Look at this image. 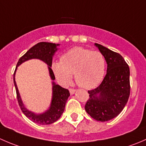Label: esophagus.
<instances>
[{
  "label": "esophagus",
  "instance_id": "esophagus-1",
  "mask_svg": "<svg viewBox=\"0 0 146 146\" xmlns=\"http://www.w3.org/2000/svg\"><path fill=\"white\" fill-rule=\"evenodd\" d=\"M76 90L73 89V88H70V89H69V92H70V95H73V94L76 92Z\"/></svg>",
  "mask_w": 146,
  "mask_h": 146
}]
</instances>
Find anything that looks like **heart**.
<instances>
[{
  "label": "heart",
  "mask_w": 146,
  "mask_h": 146,
  "mask_svg": "<svg viewBox=\"0 0 146 146\" xmlns=\"http://www.w3.org/2000/svg\"><path fill=\"white\" fill-rule=\"evenodd\" d=\"M105 68L106 60L101 52L78 46L65 53L60 62L52 64L54 76L61 85H69L74 74L76 83L85 89L99 85L104 78Z\"/></svg>",
  "instance_id": "1"
}]
</instances>
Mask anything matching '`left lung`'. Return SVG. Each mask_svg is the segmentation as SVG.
<instances>
[{
  "mask_svg": "<svg viewBox=\"0 0 146 146\" xmlns=\"http://www.w3.org/2000/svg\"><path fill=\"white\" fill-rule=\"evenodd\" d=\"M107 64V74L97 88L88 90L89 99L85 109L88 114L100 121L117 117L130 95V70L123 57L104 46L95 43Z\"/></svg>",
  "mask_w": 146,
  "mask_h": 146,
  "instance_id": "1",
  "label": "left lung"
}]
</instances>
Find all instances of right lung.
<instances>
[{
	"label": "right lung",
	"instance_id": "obj_1",
	"mask_svg": "<svg viewBox=\"0 0 146 146\" xmlns=\"http://www.w3.org/2000/svg\"><path fill=\"white\" fill-rule=\"evenodd\" d=\"M57 46H59V44L49 43V42H39V43L36 44V45L29 48L23 56L20 57L17 64L14 75H13V81H14V85L15 87L19 106H20L23 114L28 119L38 124L47 125L56 121L61 117V114L64 111L65 106H66L68 98L70 96V92H69L68 90L65 89L60 85H56L53 81L52 100H51V106H50L49 109L43 114H36L32 111H29L23 104L18 89H17V85H16L15 80V71L17 70V66H19L20 64L27 60L37 58V59L42 60L48 65L50 77L52 80H55V76H54V72L51 67L52 66L53 56H54V53L57 51Z\"/></svg>",
	"mask_w": 146,
	"mask_h": 146
}]
</instances>
